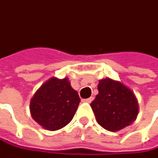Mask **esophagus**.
I'll list each match as a JSON object with an SVG mask.
<instances>
[{"label":"esophagus","instance_id":"esophagus-1","mask_svg":"<svg viewBox=\"0 0 158 158\" xmlns=\"http://www.w3.org/2000/svg\"><path fill=\"white\" fill-rule=\"evenodd\" d=\"M93 100H94V98H93V97H90V98H87V99H84L83 101H84V102H87V103H91Z\"/></svg>","mask_w":158,"mask_h":158}]
</instances>
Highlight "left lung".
Here are the masks:
<instances>
[{
	"label": "left lung",
	"instance_id": "1",
	"mask_svg": "<svg viewBox=\"0 0 158 158\" xmlns=\"http://www.w3.org/2000/svg\"><path fill=\"white\" fill-rule=\"evenodd\" d=\"M98 89V94L90 106L104 129L117 131L134 122L139 106L131 89L111 79H101Z\"/></svg>",
	"mask_w": 158,
	"mask_h": 158
}]
</instances>
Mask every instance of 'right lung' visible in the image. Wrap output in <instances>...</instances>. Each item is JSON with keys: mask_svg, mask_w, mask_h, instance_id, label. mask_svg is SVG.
<instances>
[{"mask_svg": "<svg viewBox=\"0 0 158 158\" xmlns=\"http://www.w3.org/2000/svg\"><path fill=\"white\" fill-rule=\"evenodd\" d=\"M80 102L67 78H52L35 92L30 102L33 119L43 128L57 131L72 120Z\"/></svg>", "mask_w": 158, "mask_h": 158, "instance_id": "add662e5", "label": "right lung"}]
</instances>
